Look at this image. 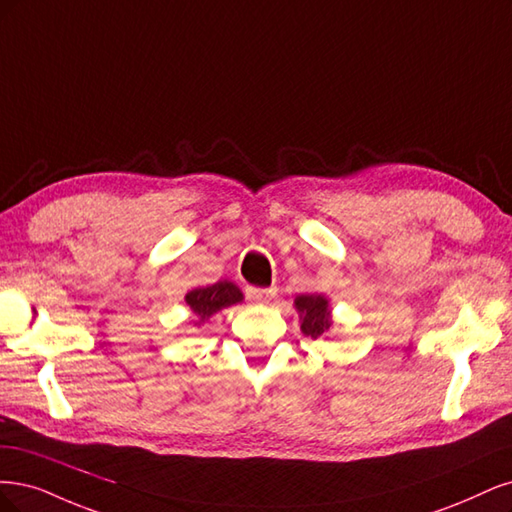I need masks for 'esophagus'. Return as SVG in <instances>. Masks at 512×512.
Masks as SVG:
<instances>
[{
	"label": "esophagus",
	"instance_id": "obj_1",
	"mask_svg": "<svg viewBox=\"0 0 512 512\" xmlns=\"http://www.w3.org/2000/svg\"><path fill=\"white\" fill-rule=\"evenodd\" d=\"M249 298L253 300V302H257V304H268L270 300H274V295H276V289L274 287H270V289H255V287H249Z\"/></svg>",
	"mask_w": 512,
	"mask_h": 512
}]
</instances>
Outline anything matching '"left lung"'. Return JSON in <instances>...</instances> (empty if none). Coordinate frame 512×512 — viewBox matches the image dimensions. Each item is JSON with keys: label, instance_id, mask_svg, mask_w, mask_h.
Here are the masks:
<instances>
[{"label": "left lung", "instance_id": "left-lung-1", "mask_svg": "<svg viewBox=\"0 0 512 512\" xmlns=\"http://www.w3.org/2000/svg\"><path fill=\"white\" fill-rule=\"evenodd\" d=\"M295 308L300 312L302 332L310 338L323 336L332 327V310L329 300L321 293H306L295 298Z\"/></svg>", "mask_w": 512, "mask_h": 512}]
</instances>
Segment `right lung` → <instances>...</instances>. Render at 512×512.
I'll use <instances>...</instances> for the list:
<instances>
[{
  "label": "right lung",
  "mask_w": 512,
  "mask_h": 512,
  "mask_svg": "<svg viewBox=\"0 0 512 512\" xmlns=\"http://www.w3.org/2000/svg\"><path fill=\"white\" fill-rule=\"evenodd\" d=\"M242 300H244L242 291L234 283H229V280H219V283L208 285V287L191 289L185 295L187 306L197 317L195 325H202L204 321H208L214 315V312H219L227 306H234Z\"/></svg>",
  "instance_id": "1"
}]
</instances>
